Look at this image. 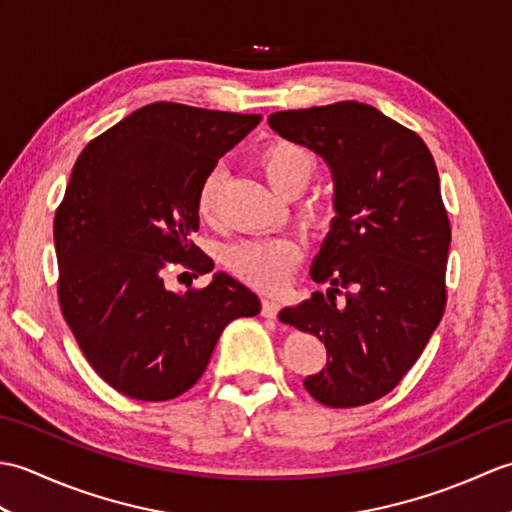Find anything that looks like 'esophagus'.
<instances>
[{
  "label": "esophagus",
  "instance_id": "obj_1",
  "mask_svg": "<svg viewBox=\"0 0 512 512\" xmlns=\"http://www.w3.org/2000/svg\"><path fill=\"white\" fill-rule=\"evenodd\" d=\"M262 314H264L266 319H277V314H279V303H277V299L266 297V299L262 301Z\"/></svg>",
  "mask_w": 512,
  "mask_h": 512
}]
</instances>
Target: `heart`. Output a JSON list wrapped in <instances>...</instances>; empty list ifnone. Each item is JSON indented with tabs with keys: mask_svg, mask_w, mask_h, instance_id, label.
<instances>
[{
	"mask_svg": "<svg viewBox=\"0 0 512 512\" xmlns=\"http://www.w3.org/2000/svg\"><path fill=\"white\" fill-rule=\"evenodd\" d=\"M257 167L262 169L266 182L275 193L284 198H297L308 187L314 173L319 169V160L308 147H303L295 140L275 138L257 151ZM224 182V171L217 167L206 173L198 189V213L202 220H213L217 211ZM308 217L314 222H321L325 217L323 204H308ZM301 259V248L297 242L288 237L262 239V242H244L228 250L226 262L235 273L246 279L248 284L257 288L275 290L288 281L292 268Z\"/></svg>",
	"mask_w": 512,
	"mask_h": 512,
	"instance_id": "heart-1",
	"label": "heart"
}]
</instances>
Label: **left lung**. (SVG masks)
<instances>
[{
    "label": "left lung",
    "instance_id": "8db88e82",
    "mask_svg": "<svg viewBox=\"0 0 512 512\" xmlns=\"http://www.w3.org/2000/svg\"><path fill=\"white\" fill-rule=\"evenodd\" d=\"M268 125L328 165L336 213L310 268L328 290L279 319L325 343L328 363L303 380L314 400L367 405L400 383L444 314L451 226L436 162L418 134L356 101Z\"/></svg>",
    "mask_w": 512,
    "mask_h": 512
}]
</instances>
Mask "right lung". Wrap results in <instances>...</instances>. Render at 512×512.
<instances>
[{
	"label": "right lung",
	"mask_w": 512,
	"mask_h": 512,
	"mask_svg": "<svg viewBox=\"0 0 512 512\" xmlns=\"http://www.w3.org/2000/svg\"><path fill=\"white\" fill-rule=\"evenodd\" d=\"M259 114L151 103L81 151L54 215L59 303L76 343L107 385L160 402L191 389L228 323L255 317L257 295L228 273L202 290H169L173 264L206 275L193 244L198 189Z\"/></svg>",
	"instance_id": "right-lung-1"
}]
</instances>
